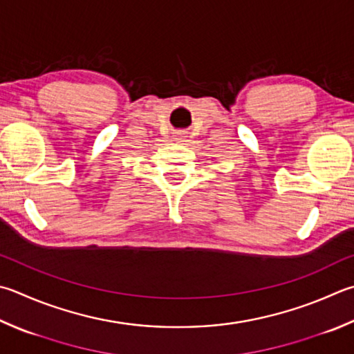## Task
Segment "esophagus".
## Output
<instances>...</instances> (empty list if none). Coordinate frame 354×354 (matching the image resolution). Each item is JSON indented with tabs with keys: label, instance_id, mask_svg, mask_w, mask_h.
Here are the masks:
<instances>
[{
	"label": "esophagus",
	"instance_id": "esophagus-1",
	"mask_svg": "<svg viewBox=\"0 0 354 354\" xmlns=\"http://www.w3.org/2000/svg\"><path fill=\"white\" fill-rule=\"evenodd\" d=\"M185 138V133L184 131H176L175 133V139L176 140H183Z\"/></svg>",
	"mask_w": 354,
	"mask_h": 354
}]
</instances>
